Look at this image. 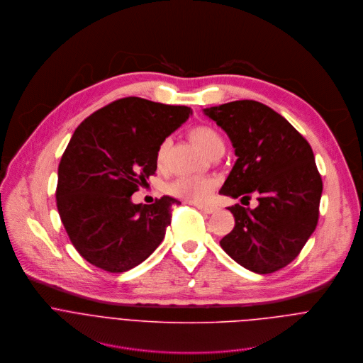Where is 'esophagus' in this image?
I'll use <instances>...</instances> for the list:
<instances>
[{"mask_svg": "<svg viewBox=\"0 0 363 363\" xmlns=\"http://www.w3.org/2000/svg\"><path fill=\"white\" fill-rule=\"evenodd\" d=\"M194 206H196L199 210H201V211H204V213H207V214H213V213H216V210H217V207L213 206V204H200V203H194Z\"/></svg>", "mask_w": 363, "mask_h": 363, "instance_id": "esophagus-1", "label": "esophagus"}]
</instances>
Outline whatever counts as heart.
Wrapping results in <instances>:
<instances>
[{"instance_id": "obj_1", "label": "heart", "mask_w": 363, "mask_h": 363, "mask_svg": "<svg viewBox=\"0 0 363 363\" xmlns=\"http://www.w3.org/2000/svg\"><path fill=\"white\" fill-rule=\"evenodd\" d=\"M190 138L197 146L207 155H211L217 149H224V139L210 125H197L190 129ZM167 142L160 143L156 152V164L162 167L166 160ZM214 189V182L206 177H180L169 186V191L180 199L190 201H204L208 199Z\"/></svg>"}]
</instances>
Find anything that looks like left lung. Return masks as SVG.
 Instances as JSON below:
<instances>
[{
    "label": "left lung",
    "instance_id": "obj_1",
    "mask_svg": "<svg viewBox=\"0 0 363 363\" xmlns=\"http://www.w3.org/2000/svg\"><path fill=\"white\" fill-rule=\"evenodd\" d=\"M204 113L228 135L237 156L220 194L258 200L254 210L228 207L235 225L220 245L252 272H275L295 259L318 224L322 179L313 152L285 118L257 101Z\"/></svg>",
    "mask_w": 363,
    "mask_h": 363
}]
</instances>
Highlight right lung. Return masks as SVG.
Wrapping results in <instances>:
<instances>
[{
  "label": "right lung",
  "instance_id": "obj_1",
  "mask_svg": "<svg viewBox=\"0 0 363 363\" xmlns=\"http://www.w3.org/2000/svg\"><path fill=\"white\" fill-rule=\"evenodd\" d=\"M191 109L129 96L86 118L74 132L58 167L57 207L77 251L108 272L143 262L163 241L173 206L130 197L155 174L156 152Z\"/></svg>",
  "mask_w": 363,
  "mask_h": 363
}]
</instances>
